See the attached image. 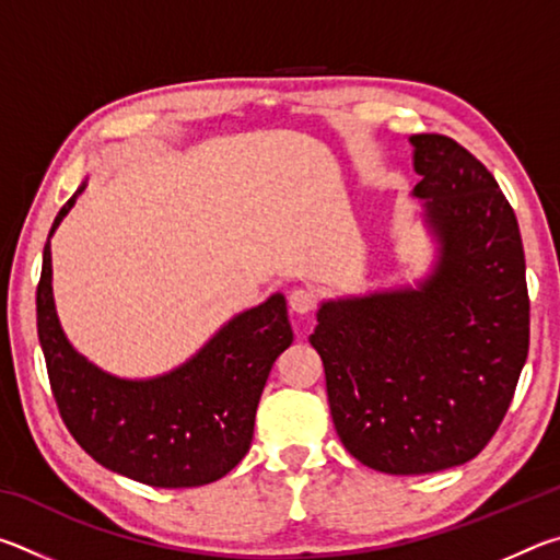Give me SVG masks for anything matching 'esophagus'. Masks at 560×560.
<instances>
[{"mask_svg":"<svg viewBox=\"0 0 560 560\" xmlns=\"http://www.w3.org/2000/svg\"><path fill=\"white\" fill-rule=\"evenodd\" d=\"M289 306L293 314H311L316 308V291L311 289H293L289 296Z\"/></svg>","mask_w":560,"mask_h":560,"instance_id":"34e87169","label":"esophagus"}]
</instances>
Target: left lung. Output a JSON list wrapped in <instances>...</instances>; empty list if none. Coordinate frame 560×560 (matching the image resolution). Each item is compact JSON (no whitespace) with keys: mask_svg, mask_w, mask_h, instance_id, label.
Segmentation results:
<instances>
[{"mask_svg":"<svg viewBox=\"0 0 560 560\" xmlns=\"http://www.w3.org/2000/svg\"><path fill=\"white\" fill-rule=\"evenodd\" d=\"M415 195L438 232L420 289L330 301L311 346L343 447L385 474H430L477 457L514 400L528 355L526 259L494 175L457 140L417 132Z\"/></svg>","mask_w":560,"mask_h":560,"instance_id":"left-lung-1","label":"left lung"}]
</instances>
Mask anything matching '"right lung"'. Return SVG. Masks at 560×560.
Instances as JSON below:
<instances>
[{
    "label": "right lung",
    "instance_id": "1",
    "mask_svg": "<svg viewBox=\"0 0 560 560\" xmlns=\"http://www.w3.org/2000/svg\"><path fill=\"white\" fill-rule=\"evenodd\" d=\"M75 195L51 224L71 210ZM36 330L59 415L89 457L160 489L202 487L249 452L254 415L273 360L293 330L281 293L230 320L200 353L155 381H118L69 346L51 296V246L36 287Z\"/></svg>",
    "mask_w": 560,
    "mask_h": 560
}]
</instances>
